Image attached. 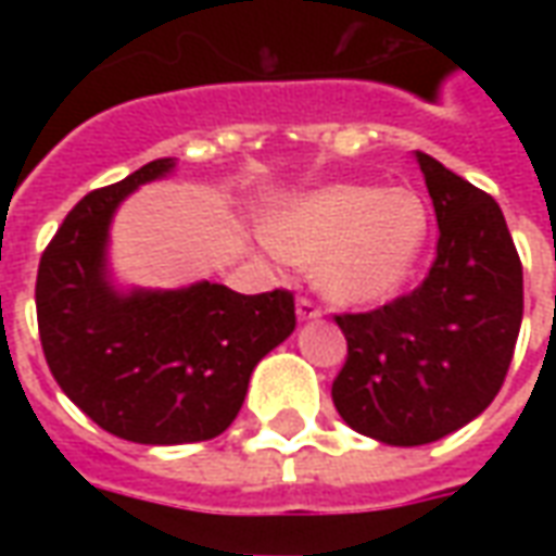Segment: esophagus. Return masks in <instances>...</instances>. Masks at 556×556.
<instances>
[{
	"instance_id": "34e87169",
	"label": "esophagus",
	"mask_w": 556,
	"mask_h": 556,
	"mask_svg": "<svg viewBox=\"0 0 556 556\" xmlns=\"http://www.w3.org/2000/svg\"><path fill=\"white\" fill-rule=\"evenodd\" d=\"M315 318H321V309L309 298H301L298 301V321H315Z\"/></svg>"
}]
</instances>
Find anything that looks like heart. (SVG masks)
Segmentation results:
<instances>
[{"label":"heart","mask_w":556,"mask_h":556,"mask_svg":"<svg viewBox=\"0 0 556 556\" xmlns=\"http://www.w3.org/2000/svg\"><path fill=\"white\" fill-rule=\"evenodd\" d=\"M265 235L279 258L313 267L325 298L366 306L387 301L417 267L429 211L408 187L330 184L279 207Z\"/></svg>","instance_id":"b5f03b06"}]
</instances>
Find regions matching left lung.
I'll return each instance as SVG.
<instances>
[{"label": "left lung", "instance_id": "obj_1", "mask_svg": "<svg viewBox=\"0 0 556 556\" xmlns=\"http://www.w3.org/2000/svg\"><path fill=\"white\" fill-rule=\"evenodd\" d=\"M438 217V258L422 286L381 309L337 315L349 361L333 405L351 429L422 446L489 408L513 363L525 277L501 205L417 151Z\"/></svg>", "mask_w": 556, "mask_h": 556}]
</instances>
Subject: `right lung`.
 I'll list each match as a JSON object with an SVG mask.
<instances>
[{
	"mask_svg": "<svg viewBox=\"0 0 556 556\" xmlns=\"http://www.w3.org/2000/svg\"><path fill=\"white\" fill-rule=\"evenodd\" d=\"M172 169V157L151 160L83 195L43 250L35 282L43 357L65 396L110 434L148 446L223 434L258 361L294 330V298L282 289L238 294L207 279L184 289L115 286V211Z\"/></svg>",
	"mask_w": 556,
	"mask_h": 556,
	"instance_id": "right-lung-1",
	"label": "right lung"
}]
</instances>
